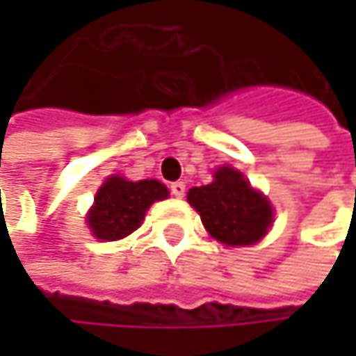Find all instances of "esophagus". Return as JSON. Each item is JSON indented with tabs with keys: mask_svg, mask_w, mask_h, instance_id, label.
<instances>
[{
	"mask_svg": "<svg viewBox=\"0 0 356 356\" xmlns=\"http://www.w3.org/2000/svg\"><path fill=\"white\" fill-rule=\"evenodd\" d=\"M171 193H173L175 197H183V195H185V183H183V181L171 183Z\"/></svg>",
	"mask_w": 356,
	"mask_h": 356,
	"instance_id": "34e87169",
	"label": "esophagus"
}]
</instances>
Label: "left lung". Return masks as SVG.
<instances>
[{
    "instance_id": "obj_1",
    "label": "left lung",
    "mask_w": 356,
    "mask_h": 356,
    "mask_svg": "<svg viewBox=\"0 0 356 356\" xmlns=\"http://www.w3.org/2000/svg\"><path fill=\"white\" fill-rule=\"evenodd\" d=\"M206 231L229 248L257 243L274 222L272 204L233 167H220L214 181L187 191Z\"/></svg>"
}]
</instances>
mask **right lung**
Instances as JSON below:
<instances>
[{
  "instance_id": "obj_1",
  "label": "right lung",
  "mask_w": 356,
  "mask_h": 356,
  "mask_svg": "<svg viewBox=\"0 0 356 356\" xmlns=\"http://www.w3.org/2000/svg\"><path fill=\"white\" fill-rule=\"evenodd\" d=\"M165 197L169 189L156 179L127 181L113 175L99 187L86 222L97 239L117 241L131 235L142 225L146 210Z\"/></svg>"
}]
</instances>
